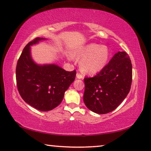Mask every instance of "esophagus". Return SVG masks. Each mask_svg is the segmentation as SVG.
<instances>
[{"label": "esophagus", "instance_id": "esophagus-1", "mask_svg": "<svg viewBox=\"0 0 151 151\" xmlns=\"http://www.w3.org/2000/svg\"><path fill=\"white\" fill-rule=\"evenodd\" d=\"M76 78H78V79H82V78H83V76L82 75H81L80 73H76Z\"/></svg>", "mask_w": 151, "mask_h": 151}]
</instances>
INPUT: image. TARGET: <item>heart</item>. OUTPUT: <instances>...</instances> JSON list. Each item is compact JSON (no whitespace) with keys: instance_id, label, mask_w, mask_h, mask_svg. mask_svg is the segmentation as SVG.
<instances>
[{"instance_id":"1","label":"heart","mask_w":151,"mask_h":151,"mask_svg":"<svg viewBox=\"0 0 151 151\" xmlns=\"http://www.w3.org/2000/svg\"><path fill=\"white\" fill-rule=\"evenodd\" d=\"M73 56L81 60V71L85 75H91L99 73L106 67L110 53L106 45L90 44L76 50Z\"/></svg>"}]
</instances>
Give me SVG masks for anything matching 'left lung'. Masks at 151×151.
Here are the masks:
<instances>
[{
  "instance_id": "obj_1",
  "label": "left lung",
  "mask_w": 151,
  "mask_h": 151,
  "mask_svg": "<svg viewBox=\"0 0 151 151\" xmlns=\"http://www.w3.org/2000/svg\"><path fill=\"white\" fill-rule=\"evenodd\" d=\"M132 78L130 57L125 52H118L97 75L85 78V106L99 114L114 111L128 95Z\"/></svg>"
}]
</instances>
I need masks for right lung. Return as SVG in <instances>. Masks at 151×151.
<instances>
[{
	"label": "right lung",
	"instance_id": "1",
	"mask_svg": "<svg viewBox=\"0 0 151 151\" xmlns=\"http://www.w3.org/2000/svg\"><path fill=\"white\" fill-rule=\"evenodd\" d=\"M37 37L23 49L16 68V80L21 97L40 111H47L60 104L64 93L74 82L76 70L66 71L55 64H39L33 60L31 46L44 41Z\"/></svg>",
	"mask_w": 151,
	"mask_h": 151
}]
</instances>
